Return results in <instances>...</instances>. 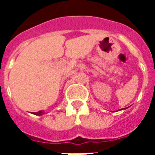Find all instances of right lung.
<instances>
[{"label":"right lung","instance_id":"1","mask_svg":"<svg viewBox=\"0 0 155 155\" xmlns=\"http://www.w3.org/2000/svg\"><path fill=\"white\" fill-rule=\"evenodd\" d=\"M34 114H36V115H41L42 114V112L41 111H38V112H35V113H33Z\"/></svg>","mask_w":155,"mask_h":155}]
</instances>
